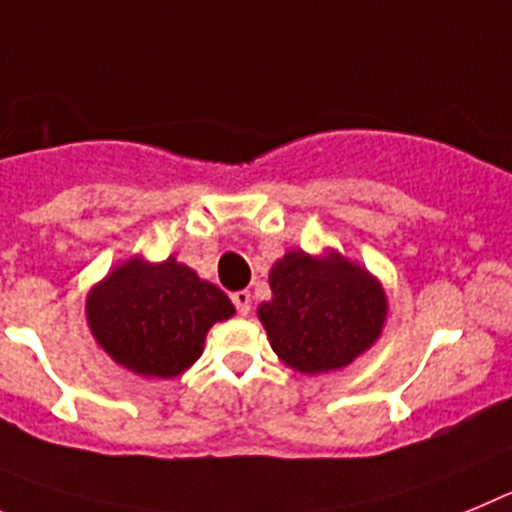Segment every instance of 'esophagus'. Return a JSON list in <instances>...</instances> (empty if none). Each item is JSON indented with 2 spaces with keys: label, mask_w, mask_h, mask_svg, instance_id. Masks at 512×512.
<instances>
[{
  "label": "esophagus",
  "mask_w": 512,
  "mask_h": 512,
  "mask_svg": "<svg viewBox=\"0 0 512 512\" xmlns=\"http://www.w3.org/2000/svg\"><path fill=\"white\" fill-rule=\"evenodd\" d=\"M232 303H234V308H237L239 316H247L252 308L250 290H237V293H232Z\"/></svg>",
  "instance_id": "esophagus-1"
}]
</instances>
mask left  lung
Returning <instances> with one entry per match:
<instances>
[{"instance_id": "obj_1", "label": "left lung", "mask_w": 512, "mask_h": 512, "mask_svg": "<svg viewBox=\"0 0 512 512\" xmlns=\"http://www.w3.org/2000/svg\"><path fill=\"white\" fill-rule=\"evenodd\" d=\"M270 290L257 316L273 352L303 375L352 365L377 342L388 316L380 280L334 250L285 252L270 270Z\"/></svg>"}]
</instances>
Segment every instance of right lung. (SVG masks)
Listing matches in <instances>:
<instances>
[{
	"instance_id": "add662e5",
	"label": "right lung",
	"mask_w": 512,
	"mask_h": 512,
	"mask_svg": "<svg viewBox=\"0 0 512 512\" xmlns=\"http://www.w3.org/2000/svg\"><path fill=\"white\" fill-rule=\"evenodd\" d=\"M234 316L224 290L168 257H130L86 296V321L117 365L142 377H176L204 352L206 331Z\"/></svg>"
}]
</instances>
